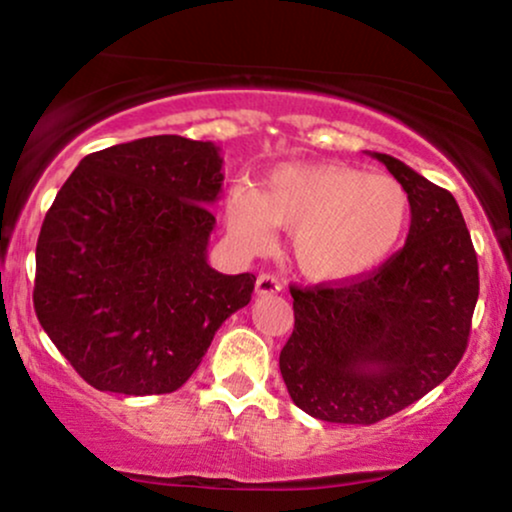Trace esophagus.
Returning a JSON list of instances; mask_svg holds the SVG:
<instances>
[{"mask_svg": "<svg viewBox=\"0 0 512 512\" xmlns=\"http://www.w3.org/2000/svg\"><path fill=\"white\" fill-rule=\"evenodd\" d=\"M282 289V285H280V280H277L275 275H270V273H263V275H258V280H256V292L261 294V296H266V294H277Z\"/></svg>", "mask_w": 512, "mask_h": 512, "instance_id": "obj_1", "label": "esophagus"}]
</instances>
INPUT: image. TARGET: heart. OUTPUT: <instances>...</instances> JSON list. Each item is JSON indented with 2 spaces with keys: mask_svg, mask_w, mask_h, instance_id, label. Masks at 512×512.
Segmentation results:
<instances>
[{
  "mask_svg": "<svg viewBox=\"0 0 512 512\" xmlns=\"http://www.w3.org/2000/svg\"><path fill=\"white\" fill-rule=\"evenodd\" d=\"M413 201L389 175L346 163L280 166L261 192L232 189L225 204L230 235L244 249H261L273 225L292 230V256L318 282L356 280L396 254L406 237Z\"/></svg>",
  "mask_w": 512,
  "mask_h": 512,
  "instance_id": "1",
  "label": "heart"
}]
</instances>
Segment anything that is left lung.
<instances>
[{
    "label": "left lung",
    "mask_w": 512,
    "mask_h": 512,
    "mask_svg": "<svg viewBox=\"0 0 512 512\" xmlns=\"http://www.w3.org/2000/svg\"><path fill=\"white\" fill-rule=\"evenodd\" d=\"M372 156L413 201L406 244L356 280L289 287L294 332L280 351L296 406L342 425L380 422L444 382L468 349L479 296L475 246L453 194L394 156Z\"/></svg>",
    "instance_id": "left-lung-1"
}]
</instances>
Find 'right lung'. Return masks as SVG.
<instances>
[{
	"mask_svg": "<svg viewBox=\"0 0 512 512\" xmlns=\"http://www.w3.org/2000/svg\"><path fill=\"white\" fill-rule=\"evenodd\" d=\"M213 142L156 135L87 154L44 216L35 313L75 372L128 396L180 389L256 277L206 261L223 192Z\"/></svg>",
	"mask_w": 512,
	"mask_h": 512,
	"instance_id": "right-lung-1",
	"label": "right lung"
}]
</instances>
